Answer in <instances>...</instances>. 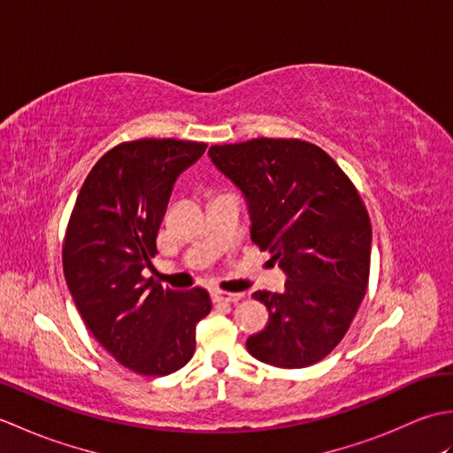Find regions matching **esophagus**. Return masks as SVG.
Segmentation results:
<instances>
[{
    "label": "esophagus",
    "instance_id": "1",
    "mask_svg": "<svg viewBox=\"0 0 453 453\" xmlns=\"http://www.w3.org/2000/svg\"><path fill=\"white\" fill-rule=\"evenodd\" d=\"M243 297V294H234V292H224V290H214L211 292V300L216 303L226 302V303H235Z\"/></svg>",
    "mask_w": 453,
    "mask_h": 453
}]
</instances>
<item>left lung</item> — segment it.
Instances as JSON below:
<instances>
[{
    "instance_id": "obj_1",
    "label": "left lung",
    "mask_w": 453,
    "mask_h": 453,
    "mask_svg": "<svg viewBox=\"0 0 453 453\" xmlns=\"http://www.w3.org/2000/svg\"><path fill=\"white\" fill-rule=\"evenodd\" d=\"M243 190L253 243L288 274L286 290H258L268 323L247 339L257 360L305 368L349 331L368 290L372 224L349 175L315 143L255 138L208 150Z\"/></svg>"
}]
</instances>
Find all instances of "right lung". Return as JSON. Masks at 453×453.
Masks as SVG:
<instances>
[{
  "label": "right lung",
  "mask_w": 453,
  "mask_h": 453,
  "mask_svg": "<svg viewBox=\"0 0 453 453\" xmlns=\"http://www.w3.org/2000/svg\"><path fill=\"white\" fill-rule=\"evenodd\" d=\"M204 142H122L95 163L67 221L62 265L91 334L134 373L167 375L195 354L196 323L211 310L204 288L187 292L142 276L173 185Z\"/></svg>",
  "instance_id": "right-lung-1"
}]
</instances>
